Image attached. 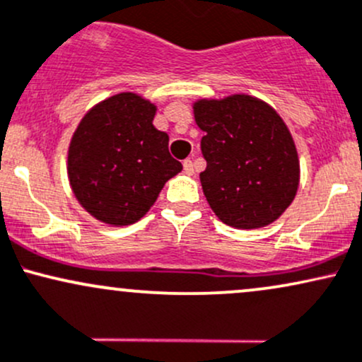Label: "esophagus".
<instances>
[{
  "label": "esophagus",
  "mask_w": 362,
  "mask_h": 362,
  "mask_svg": "<svg viewBox=\"0 0 362 362\" xmlns=\"http://www.w3.org/2000/svg\"><path fill=\"white\" fill-rule=\"evenodd\" d=\"M182 168H185L186 174H193V162L189 159H186L185 162H182Z\"/></svg>",
  "instance_id": "34e87169"
}]
</instances>
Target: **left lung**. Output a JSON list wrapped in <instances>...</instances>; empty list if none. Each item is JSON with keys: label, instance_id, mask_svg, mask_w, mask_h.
Wrapping results in <instances>:
<instances>
[{"label": "left lung", "instance_id": "1", "mask_svg": "<svg viewBox=\"0 0 362 362\" xmlns=\"http://www.w3.org/2000/svg\"><path fill=\"white\" fill-rule=\"evenodd\" d=\"M193 115L205 132L200 181L214 214L235 229L277 221L299 186L298 150L279 112L265 100L234 93L198 99Z\"/></svg>", "mask_w": 362, "mask_h": 362}]
</instances>
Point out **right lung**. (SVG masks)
Instances as JSON below:
<instances>
[{
	"instance_id": "1",
	"label": "right lung",
	"mask_w": 362,
	"mask_h": 362,
	"mask_svg": "<svg viewBox=\"0 0 362 362\" xmlns=\"http://www.w3.org/2000/svg\"><path fill=\"white\" fill-rule=\"evenodd\" d=\"M156 111L138 93L121 92L93 105L73 133L66 165L73 194L104 224H135L181 173L168 133L153 127Z\"/></svg>"
}]
</instances>
